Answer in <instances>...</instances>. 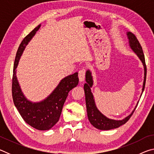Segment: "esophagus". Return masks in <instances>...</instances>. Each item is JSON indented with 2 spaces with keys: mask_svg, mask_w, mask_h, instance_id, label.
<instances>
[{
  "mask_svg": "<svg viewBox=\"0 0 154 154\" xmlns=\"http://www.w3.org/2000/svg\"><path fill=\"white\" fill-rule=\"evenodd\" d=\"M85 75V69H81L79 71V75H78V77H79V80L80 82H84Z\"/></svg>",
  "mask_w": 154,
  "mask_h": 154,
  "instance_id": "obj_1",
  "label": "esophagus"
}]
</instances>
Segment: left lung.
<instances>
[{
  "label": "left lung",
  "mask_w": 154,
  "mask_h": 154,
  "mask_svg": "<svg viewBox=\"0 0 154 154\" xmlns=\"http://www.w3.org/2000/svg\"><path fill=\"white\" fill-rule=\"evenodd\" d=\"M127 37L128 38V43L129 47L132 51H134V54L138 56V58L141 61L143 69H144V79H143V88H142V92L140 94V97H141V95L144 91L145 85V81H146V74H147V69H146L145 56L143 54V51L141 46H140L139 41L137 40L136 36H134V34L130 32H126ZM85 81L86 83H84V89L85 96V103H86V109H87V113L88 118L89 119L90 122L93 126H94L96 128L102 130H109L114 128H117L119 126H122L126 123L128 121V119L133 114L134 111L136 109L139 100L138 101L134 109L132 110L131 113L128 116H126L122 119H114L109 118L105 116V115L103 114L101 112L98 110L97 106L96 105L94 97L91 90V88H92L94 85L93 77L92 75V71L90 69H88L85 72Z\"/></svg>",
  "instance_id": "left-lung-1"
}]
</instances>
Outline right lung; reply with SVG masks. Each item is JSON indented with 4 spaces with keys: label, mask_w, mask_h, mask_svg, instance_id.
Instances as JSON below:
<instances>
[{
    "label": "right lung",
    "mask_w": 154,
    "mask_h": 154,
    "mask_svg": "<svg viewBox=\"0 0 154 154\" xmlns=\"http://www.w3.org/2000/svg\"><path fill=\"white\" fill-rule=\"evenodd\" d=\"M41 26H37L28 34L18 48L14 62L12 96L15 106L28 125L38 130H48L58 122L69 91L78 85L79 78L77 72L64 77L50 94L39 102H32L26 97L17 80L16 69L26 46L35 35Z\"/></svg>",
    "instance_id": "right-lung-1"
}]
</instances>
